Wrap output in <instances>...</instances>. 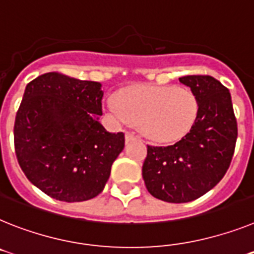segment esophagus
<instances>
[{"instance_id":"esophagus-1","label":"esophagus","mask_w":254,"mask_h":254,"mask_svg":"<svg viewBox=\"0 0 254 254\" xmlns=\"http://www.w3.org/2000/svg\"><path fill=\"white\" fill-rule=\"evenodd\" d=\"M125 137H126V141L128 142V141H131V140H133V138H135V135H133L132 132H126Z\"/></svg>"}]
</instances>
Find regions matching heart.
<instances>
[{
  "label": "heart",
  "instance_id": "b5f03b06",
  "mask_svg": "<svg viewBox=\"0 0 254 254\" xmlns=\"http://www.w3.org/2000/svg\"><path fill=\"white\" fill-rule=\"evenodd\" d=\"M108 108L118 119L140 126L145 136L159 142L185 136L198 117L196 97L186 88L172 86H136L110 97Z\"/></svg>",
  "mask_w": 254,
  "mask_h": 254
}]
</instances>
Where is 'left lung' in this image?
<instances>
[{
	"label": "left lung",
	"mask_w": 254,
	"mask_h": 254,
	"mask_svg": "<svg viewBox=\"0 0 254 254\" xmlns=\"http://www.w3.org/2000/svg\"><path fill=\"white\" fill-rule=\"evenodd\" d=\"M180 82L196 97V121L180 141L150 146L142 164V179L154 198L188 203L220 183L230 167L238 137L231 95L211 75H185Z\"/></svg>",
	"instance_id": "1"
}]
</instances>
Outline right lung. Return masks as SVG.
Returning a JSON list of instances; mask_svg holds the SVG:
<instances>
[{
	"label": "right lung",
	"instance_id": "obj_1",
	"mask_svg": "<svg viewBox=\"0 0 254 254\" xmlns=\"http://www.w3.org/2000/svg\"><path fill=\"white\" fill-rule=\"evenodd\" d=\"M101 83L50 71L27 84L15 117L19 166L30 183L56 200L83 201L104 190L125 133L108 132Z\"/></svg>",
	"mask_w": 254,
	"mask_h": 254
}]
</instances>
